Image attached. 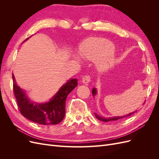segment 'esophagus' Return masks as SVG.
<instances>
[{
  "instance_id": "1",
  "label": "esophagus",
  "mask_w": 159,
  "mask_h": 159,
  "mask_svg": "<svg viewBox=\"0 0 159 159\" xmlns=\"http://www.w3.org/2000/svg\"><path fill=\"white\" fill-rule=\"evenodd\" d=\"M91 80V78L89 75H85L82 78V82L84 84H88V83H89V81Z\"/></svg>"
}]
</instances>
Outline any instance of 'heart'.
<instances>
[{
  "instance_id": "1",
  "label": "heart",
  "mask_w": 159,
  "mask_h": 159,
  "mask_svg": "<svg viewBox=\"0 0 159 159\" xmlns=\"http://www.w3.org/2000/svg\"><path fill=\"white\" fill-rule=\"evenodd\" d=\"M80 55L84 58L95 60L96 66L101 71L107 70L115 61L114 46L109 40L102 38H86L80 45Z\"/></svg>"
}]
</instances>
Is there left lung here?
I'll list each match as a JSON object with an SVG mask.
<instances>
[{
  "label": "left lung",
  "mask_w": 159,
  "mask_h": 159,
  "mask_svg": "<svg viewBox=\"0 0 159 159\" xmlns=\"http://www.w3.org/2000/svg\"><path fill=\"white\" fill-rule=\"evenodd\" d=\"M96 94H97V89H96V88H93L92 89V95L94 97L95 95H96ZM137 111H133L132 113H130L127 115H124V116H119V117H108V118H105V117H103L102 116H99V115L97 113H94V115L96 117V118H97L98 119L100 120V121H103V122H108V121H117V120L118 119H121L124 117H128V116H130V115L133 114L134 113H135Z\"/></svg>",
  "instance_id": "8db88e82"
}]
</instances>
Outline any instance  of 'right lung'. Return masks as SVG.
Segmentation results:
<instances>
[{
  "instance_id": "right-lung-1",
  "label": "right lung",
  "mask_w": 159,
  "mask_h": 159,
  "mask_svg": "<svg viewBox=\"0 0 159 159\" xmlns=\"http://www.w3.org/2000/svg\"><path fill=\"white\" fill-rule=\"evenodd\" d=\"M12 80L14 95L21 114L30 121L44 125H56L63 120L66 113V98L78 85V80L70 79L61 86L48 102L35 103L28 97L26 91L17 85L14 74Z\"/></svg>"
}]
</instances>
